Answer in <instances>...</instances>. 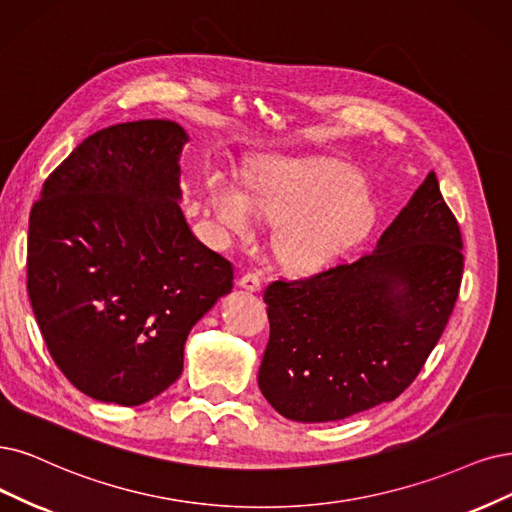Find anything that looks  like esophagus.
<instances>
[{"mask_svg":"<svg viewBox=\"0 0 512 512\" xmlns=\"http://www.w3.org/2000/svg\"><path fill=\"white\" fill-rule=\"evenodd\" d=\"M238 287L240 289H244V291H259V287H261V278L255 274V272H246L244 276H240V280H238Z\"/></svg>","mask_w":512,"mask_h":512,"instance_id":"34e87169","label":"esophagus"}]
</instances>
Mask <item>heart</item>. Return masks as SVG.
I'll list each match as a JSON object with an SVG mask.
<instances>
[{
	"instance_id": "b5f03b06",
	"label": "heart",
	"mask_w": 512,
	"mask_h": 512,
	"mask_svg": "<svg viewBox=\"0 0 512 512\" xmlns=\"http://www.w3.org/2000/svg\"><path fill=\"white\" fill-rule=\"evenodd\" d=\"M208 206L225 236L249 238L259 219L280 223L278 257L297 270L327 266L377 217V200L361 173L323 160L261 162L249 177V196L217 177L208 185Z\"/></svg>"
}]
</instances>
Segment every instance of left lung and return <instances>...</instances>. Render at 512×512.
<instances>
[{
  "label": "left lung",
  "mask_w": 512,
  "mask_h": 512,
  "mask_svg": "<svg viewBox=\"0 0 512 512\" xmlns=\"http://www.w3.org/2000/svg\"><path fill=\"white\" fill-rule=\"evenodd\" d=\"M462 270L460 225L430 170L373 251L270 282L261 394L287 420L306 424L394 401L443 335Z\"/></svg>",
  "instance_id": "obj_1"
}]
</instances>
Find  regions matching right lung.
<instances>
[{"instance_id":"obj_1","label":"right lung","mask_w":512,"mask_h":512,"mask_svg":"<svg viewBox=\"0 0 512 512\" xmlns=\"http://www.w3.org/2000/svg\"><path fill=\"white\" fill-rule=\"evenodd\" d=\"M187 141L170 120L103 128L31 208V308L54 363L90 399L135 407L175 384L189 331L234 287L232 263L179 206Z\"/></svg>"}]
</instances>
